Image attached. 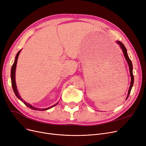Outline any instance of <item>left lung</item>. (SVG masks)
Returning a JSON list of instances; mask_svg holds the SVG:
<instances>
[{
	"mask_svg": "<svg viewBox=\"0 0 146 146\" xmlns=\"http://www.w3.org/2000/svg\"><path fill=\"white\" fill-rule=\"evenodd\" d=\"M117 44L118 45H119V46L121 47L122 51H123V53H124V57L127 61V63L128 64V66H129V73H130V75H131V83H130V86L129 88V90H128V95L127 96V98L126 99H127V98H128L129 95V94L130 92H131V89H132V87L133 86V83H134V75H133V64H132V63H131V60L129 59L128 54H127V49L125 47V45L122 44L121 42L119 41H117Z\"/></svg>",
	"mask_w": 146,
	"mask_h": 146,
	"instance_id": "1",
	"label": "left lung"
}]
</instances>
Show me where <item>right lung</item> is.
I'll use <instances>...</instances> for the list:
<instances>
[{"instance_id": "add662e5", "label": "right lung", "mask_w": 146, "mask_h": 146, "mask_svg": "<svg viewBox=\"0 0 146 146\" xmlns=\"http://www.w3.org/2000/svg\"><path fill=\"white\" fill-rule=\"evenodd\" d=\"M21 50L18 51V52L17 53V54L16 56V57H15V61H14V63L13 64L12 66V68H11V82H12V88H13V92L16 95V96H17V98L18 99H19L22 102H24V104L27 105L28 107H29V108L32 109V110H38V111H44V110H47L48 109H50L51 108H52L53 106H56L57 104L54 105L53 106H51L50 108H46V109H39V108H35V107L31 105L30 104H29L28 103L26 102L24 99H23L19 95V93H18V89H17V85H16V82H15V70H16V66H17V61H18V56H19V53L21 52Z\"/></svg>"}]
</instances>
